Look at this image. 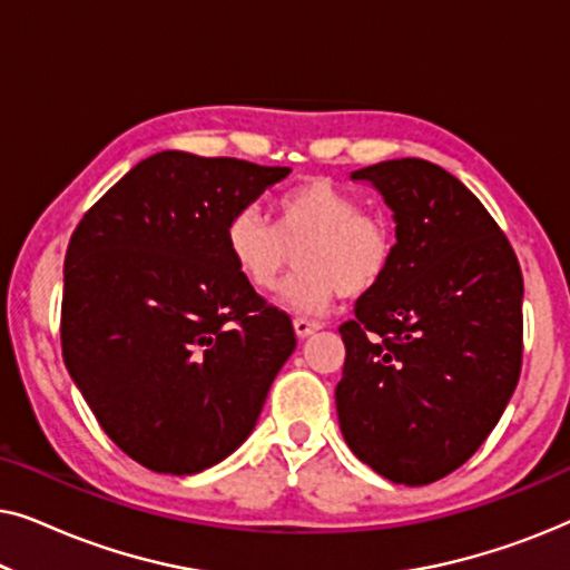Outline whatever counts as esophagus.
Masks as SVG:
<instances>
[{
  "label": "esophagus",
  "mask_w": 570,
  "mask_h": 570,
  "mask_svg": "<svg viewBox=\"0 0 570 570\" xmlns=\"http://www.w3.org/2000/svg\"><path fill=\"white\" fill-rule=\"evenodd\" d=\"M293 326H295V334H298L301 340L308 337V334H314L318 330V324L316 322H308V318H295Z\"/></svg>",
  "instance_id": "1"
}]
</instances>
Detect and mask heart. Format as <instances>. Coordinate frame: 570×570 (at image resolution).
I'll return each instance as SVG.
<instances>
[{
    "label": "heart",
    "instance_id": "1",
    "mask_svg": "<svg viewBox=\"0 0 570 570\" xmlns=\"http://www.w3.org/2000/svg\"><path fill=\"white\" fill-rule=\"evenodd\" d=\"M275 225L256 209H238L225 228L233 264L254 291L272 293L298 254L301 272L283 291L295 314L318 316L340 295L357 298L386 277L394 262L396 233L384 213L324 178H308L279 194L272 205Z\"/></svg>",
    "mask_w": 570,
    "mask_h": 570
}]
</instances>
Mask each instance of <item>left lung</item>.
I'll list each match as a JSON object with an SVG mask.
<instances>
[{
  "label": "left lung",
  "mask_w": 570,
  "mask_h": 570,
  "mask_svg": "<svg viewBox=\"0 0 570 570\" xmlns=\"http://www.w3.org/2000/svg\"><path fill=\"white\" fill-rule=\"evenodd\" d=\"M353 178L394 209L396 252L340 326V428L381 478L428 485L482 446L519 384L524 279L501 225L449 170L402 158Z\"/></svg>",
  "instance_id": "obj_1"
}]
</instances>
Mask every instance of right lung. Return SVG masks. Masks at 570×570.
Wrapping results in <instances>:
<instances>
[{
    "label": "right lung",
    "mask_w": 570,
    "mask_h": 570,
    "mask_svg": "<svg viewBox=\"0 0 570 570\" xmlns=\"http://www.w3.org/2000/svg\"><path fill=\"white\" fill-rule=\"evenodd\" d=\"M287 174L158 153L69 238L61 355L108 439L147 470L223 462L295 350L291 316L246 283L225 246L230 217Z\"/></svg>",
    "instance_id": "add662e5"
}]
</instances>
